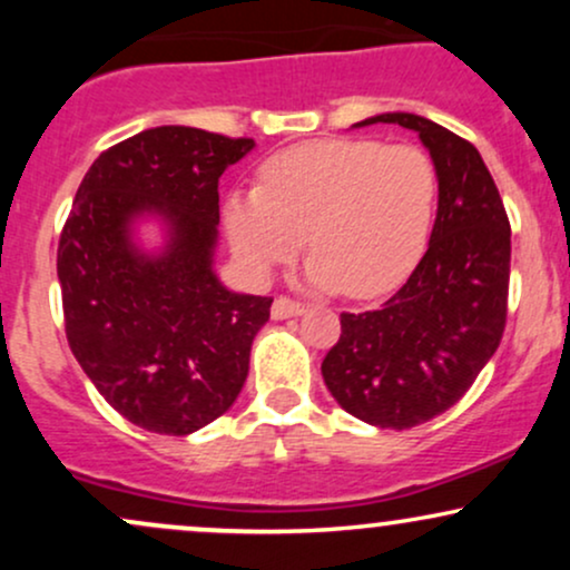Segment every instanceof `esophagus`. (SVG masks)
<instances>
[{"label": "esophagus", "instance_id": "esophagus-1", "mask_svg": "<svg viewBox=\"0 0 570 570\" xmlns=\"http://www.w3.org/2000/svg\"><path fill=\"white\" fill-rule=\"evenodd\" d=\"M305 311L303 303H294L289 297H276V303L271 307V316L281 322V318H292V316H299V313Z\"/></svg>", "mask_w": 570, "mask_h": 570}]
</instances>
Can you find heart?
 <instances>
[{"label": "heart", "mask_w": 570, "mask_h": 570, "mask_svg": "<svg viewBox=\"0 0 570 570\" xmlns=\"http://www.w3.org/2000/svg\"><path fill=\"white\" fill-rule=\"evenodd\" d=\"M436 168L412 144L324 139L263 166L259 189L230 193L222 208L235 257L257 278L313 252L307 284L377 297L423 257L436 212Z\"/></svg>", "instance_id": "obj_1"}]
</instances>
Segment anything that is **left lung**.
Returning a JSON list of instances; mask_svg holds the SVG:
<instances>
[{
  "instance_id": "8db88e82",
  "label": "left lung",
  "mask_w": 570,
  "mask_h": 570,
  "mask_svg": "<svg viewBox=\"0 0 570 570\" xmlns=\"http://www.w3.org/2000/svg\"><path fill=\"white\" fill-rule=\"evenodd\" d=\"M415 130L440 181L429 248L407 284L377 311L343 313L322 375L345 412L377 429H412L469 391L507 324L512 230L485 160L421 115L385 112L353 128Z\"/></svg>"
}]
</instances>
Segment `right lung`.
<instances>
[{
	"mask_svg": "<svg viewBox=\"0 0 570 570\" xmlns=\"http://www.w3.org/2000/svg\"><path fill=\"white\" fill-rule=\"evenodd\" d=\"M254 139L147 128L85 174L58 244L67 340L98 394L136 426L193 434L233 407L273 297L230 292L214 271L219 176ZM164 244L144 249L141 220Z\"/></svg>",
	"mask_w": 570,
	"mask_h": 570,
	"instance_id": "add662e5",
	"label": "right lung"
}]
</instances>
